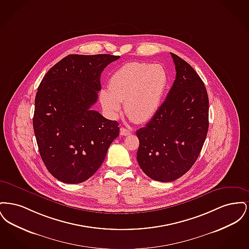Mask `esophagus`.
I'll list each match as a JSON object with an SVG mask.
<instances>
[{
    "label": "esophagus",
    "instance_id": "1",
    "mask_svg": "<svg viewBox=\"0 0 249 249\" xmlns=\"http://www.w3.org/2000/svg\"><path fill=\"white\" fill-rule=\"evenodd\" d=\"M130 130L128 129H125V128H121L120 129V135H123V136H127V135H130Z\"/></svg>",
    "mask_w": 249,
    "mask_h": 249
}]
</instances>
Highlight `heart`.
<instances>
[{
  "label": "heart",
  "instance_id": "obj_1",
  "mask_svg": "<svg viewBox=\"0 0 249 249\" xmlns=\"http://www.w3.org/2000/svg\"><path fill=\"white\" fill-rule=\"evenodd\" d=\"M168 83V72L162 65L129 62L112 74L108 90L100 92V102L113 118L120 112V103H124L127 116L137 123H143L159 111Z\"/></svg>",
  "mask_w": 249,
  "mask_h": 249
}]
</instances>
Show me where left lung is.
Masks as SVG:
<instances>
[{
    "instance_id": "1",
    "label": "left lung",
    "mask_w": 249,
    "mask_h": 249,
    "mask_svg": "<svg viewBox=\"0 0 249 249\" xmlns=\"http://www.w3.org/2000/svg\"><path fill=\"white\" fill-rule=\"evenodd\" d=\"M176 80L165 101L145 127L136 131L137 161L148 178L171 182L197 160L209 127V101L199 74L171 53Z\"/></svg>"
}]
</instances>
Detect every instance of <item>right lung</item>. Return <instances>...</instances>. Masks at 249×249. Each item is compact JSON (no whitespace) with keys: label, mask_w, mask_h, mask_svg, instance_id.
<instances>
[{"label":"right lung","mask_w":249,"mask_h":249,"mask_svg":"<svg viewBox=\"0 0 249 249\" xmlns=\"http://www.w3.org/2000/svg\"><path fill=\"white\" fill-rule=\"evenodd\" d=\"M119 59L109 54L66 56L38 87L33 124L39 153L48 172L63 183L92 177L119 136L117 121L90 109L102 89V71Z\"/></svg>","instance_id":"1"}]
</instances>
